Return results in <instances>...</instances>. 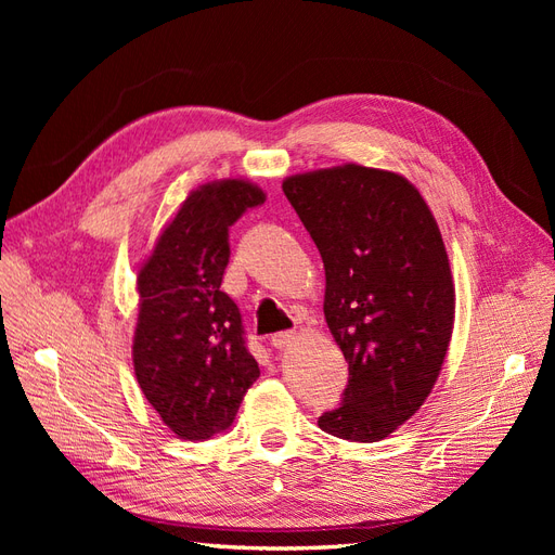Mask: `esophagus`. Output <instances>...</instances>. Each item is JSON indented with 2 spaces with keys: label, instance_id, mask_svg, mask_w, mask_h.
I'll return each mask as SVG.
<instances>
[{
  "label": "esophagus",
  "instance_id": "1",
  "mask_svg": "<svg viewBox=\"0 0 555 555\" xmlns=\"http://www.w3.org/2000/svg\"><path fill=\"white\" fill-rule=\"evenodd\" d=\"M296 338H298L296 331H280V333L271 335V345H273L275 349H284V347H289Z\"/></svg>",
  "mask_w": 555,
  "mask_h": 555
}]
</instances>
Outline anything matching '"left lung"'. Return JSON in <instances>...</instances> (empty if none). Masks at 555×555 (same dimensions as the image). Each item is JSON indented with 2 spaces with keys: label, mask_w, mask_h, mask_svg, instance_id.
<instances>
[{
  "label": "left lung",
  "mask_w": 555,
  "mask_h": 555,
  "mask_svg": "<svg viewBox=\"0 0 555 555\" xmlns=\"http://www.w3.org/2000/svg\"><path fill=\"white\" fill-rule=\"evenodd\" d=\"M326 271L324 317L349 365L319 428L377 442L424 405L453 328V282L438 222L405 178L359 164L282 182Z\"/></svg>",
  "instance_id": "obj_1"
}]
</instances>
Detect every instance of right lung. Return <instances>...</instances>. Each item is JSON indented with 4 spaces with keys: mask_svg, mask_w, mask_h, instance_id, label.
<instances>
[{
    "mask_svg": "<svg viewBox=\"0 0 555 555\" xmlns=\"http://www.w3.org/2000/svg\"><path fill=\"white\" fill-rule=\"evenodd\" d=\"M263 201L245 180L204 184L184 198L139 271L133 371L150 405L182 440L227 430L259 377L241 310L220 287L229 227Z\"/></svg>",
    "mask_w": 555,
    "mask_h": 555,
    "instance_id": "right-lung-1",
    "label": "right lung"
}]
</instances>
